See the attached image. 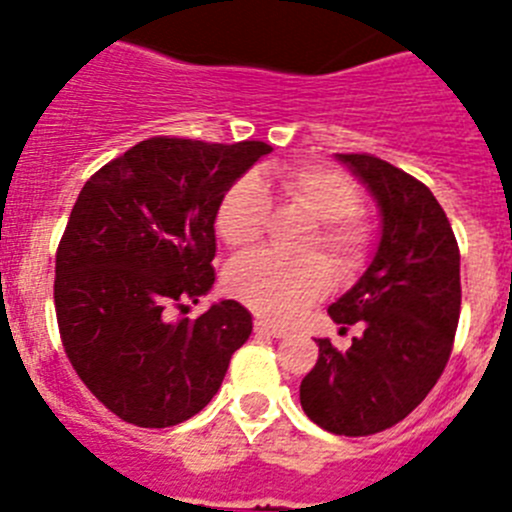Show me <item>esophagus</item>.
Segmentation results:
<instances>
[{
  "label": "esophagus",
  "mask_w": 512,
  "mask_h": 512,
  "mask_svg": "<svg viewBox=\"0 0 512 512\" xmlns=\"http://www.w3.org/2000/svg\"><path fill=\"white\" fill-rule=\"evenodd\" d=\"M255 334L257 336H273V339H285V336H288V331L280 329V326L267 324L265 319H255Z\"/></svg>",
  "instance_id": "1"
}]
</instances>
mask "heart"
<instances>
[{
    "label": "heart",
    "instance_id": "1",
    "mask_svg": "<svg viewBox=\"0 0 512 512\" xmlns=\"http://www.w3.org/2000/svg\"><path fill=\"white\" fill-rule=\"evenodd\" d=\"M270 193L316 219L301 242L306 257L267 250L239 257L227 270V288L265 319L288 324L329 293V265L316 255L324 252L339 278H352L365 265L372 229L359 214L362 191L344 170L324 163L280 165L262 178H237L219 199L214 229L229 250L245 252L260 242L273 211Z\"/></svg>",
    "mask_w": 512,
    "mask_h": 512
}]
</instances>
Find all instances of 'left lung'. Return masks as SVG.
<instances>
[{
	"mask_svg": "<svg viewBox=\"0 0 512 512\" xmlns=\"http://www.w3.org/2000/svg\"><path fill=\"white\" fill-rule=\"evenodd\" d=\"M382 211V239L367 273L329 306L352 347L319 339L301 405L336 436H372L403 421L431 393L462 308L459 245L444 209L418 178L370 153H342Z\"/></svg>",
	"mask_w": 512,
	"mask_h": 512,
	"instance_id": "left-lung-1",
	"label": "left lung"
}]
</instances>
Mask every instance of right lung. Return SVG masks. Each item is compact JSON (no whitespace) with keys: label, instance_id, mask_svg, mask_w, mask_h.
Here are the masks:
<instances>
[{"label":"right lung","instance_id":"1","mask_svg":"<svg viewBox=\"0 0 512 512\" xmlns=\"http://www.w3.org/2000/svg\"><path fill=\"white\" fill-rule=\"evenodd\" d=\"M273 147L150 137L86 181L55 252V319L68 362L114 416L188 421L252 334L242 303L173 319L214 285V214Z\"/></svg>","mask_w":512,"mask_h":512}]
</instances>
